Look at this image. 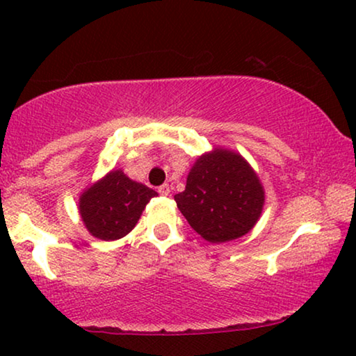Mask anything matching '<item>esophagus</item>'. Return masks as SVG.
Instances as JSON below:
<instances>
[{
    "mask_svg": "<svg viewBox=\"0 0 356 356\" xmlns=\"http://www.w3.org/2000/svg\"><path fill=\"white\" fill-rule=\"evenodd\" d=\"M159 193H160V196H170V193H172L170 184H162V186L159 188Z\"/></svg>",
    "mask_w": 356,
    "mask_h": 356,
    "instance_id": "1",
    "label": "esophagus"
}]
</instances>
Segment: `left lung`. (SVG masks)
<instances>
[{"instance_id":"1","label":"left lung","mask_w":356,"mask_h":356,"mask_svg":"<svg viewBox=\"0 0 356 356\" xmlns=\"http://www.w3.org/2000/svg\"><path fill=\"white\" fill-rule=\"evenodd\" d=\"M175 201L194 232L209 243L236 240L259 220L266 193L259 177L235 150L216 147L189 170Z\"/></svg>"}]
</instances>
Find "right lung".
I'll return each instance as SVG.
<instances>
[{
    "label": "right lung",
    "instance_id": "add662e5",
    "mask_svg": "<svg viewBox=\"0 0 356 356\" xmlns=\"http://www.w3.org/2000/svg\"><path fill=\"white\" fill-rule=\"evenodd\" d=\"M155 196L154 189L126 177L123 170L113 168L84 189L79 196V213L92 236L115 241L133 230Z\"/></svg>",
    "mask_w": 356,
    "mask_h": 356
}]
</instances>
